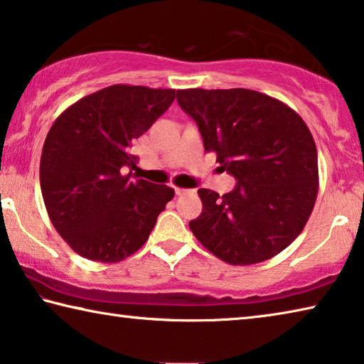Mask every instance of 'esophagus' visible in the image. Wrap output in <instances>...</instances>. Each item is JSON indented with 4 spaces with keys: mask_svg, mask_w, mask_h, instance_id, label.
I'll return each instance as SVG.
<instances>
[{
    "mask_svg": "<svg viewBox=\"0 0 364 364\" xmlns=\"http://www.w3.org/2000/svg\"><path fill=\"white\" fill-rule=\"evenodd\" d=\"M175 193L176 196H183V194H191L193 193V189H186V188H175Z\"/></svg>",
    "mask_w": 364,
    "mask_h": 364,
    "instance_id": "34e87169",
    "label": "esophagus"
}]
</instances>
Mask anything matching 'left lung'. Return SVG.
<instances>
[{"mask_svg":"<svg viewBox=\"0 0 364 364\" xmlns=\"http://www.w3.org/2000/svg\"><path fill=\"white\" fill-rule=\"evenodd\" d=\"M205 152L237 180L220 196L199 189L202 213L189 228L230 264L268 260L304 230L318 196V152L306 123L279 100L254 90H178Z\"/></svg>","mask_w":364,"mask_h":364,"instance_id":"left-lung-1","label":"left lung"}]
</instances>
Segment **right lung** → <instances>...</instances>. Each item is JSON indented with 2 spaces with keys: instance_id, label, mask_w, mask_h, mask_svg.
<instances>
[{
  "instance_id": "obj_1",
  "label": "right lung",
  "mask_w": 364,
  "mask_h": 364,
  "mask_svg": "<svg viewBox=\"0 0 364 364\" xmlns=\"http://www.w3.org/2000/svg\"><path fill=\"white\" fill-rule=\"evenodd\" d=\"M175 100V90L112 85L72 104L43 144L40 184L53 226L73 252L117 263L143 247L173 199L167 184L123 173L132 144Z\"/></svg>"
}]
</instances>
